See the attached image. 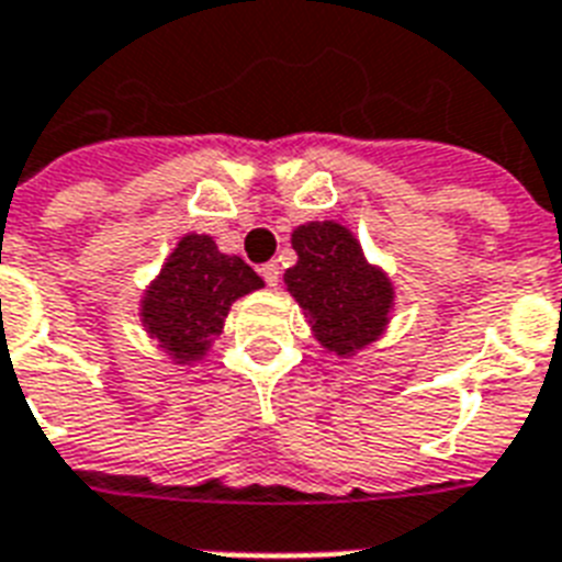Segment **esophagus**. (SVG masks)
Masks as SVG:
<instances>
[{
    "mask_svg": "<svg viewBox=\"0 0 562 562\" xmlns=\"http://www.w3.org/2000/svg\"><path fill=\"white\" fill-rule=\"evenodd\" d=\"M259 273H262V280L271 285V289H277L280 285V277H282V268L277 262H268L259 268Z\"/></svg>",
    "mask_w": 562,
    "mask_h": 562,
    "instance_id": "esophagus-1",
    "label": "esophagus"
}]
</instances>
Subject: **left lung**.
Listing matches in <instances>:
<instances>
[{
	"mask_svg": "<svg viewBox=\"0 0 562 562\" xmlns=\"http://www.w3.org/2000/svg\"><path fill=\"white\" fill-rule=\"evenodd\" d=\"M297 265L285 285L312 317L317 341L338 356L368 347L382 335L393 289L379 268L368 265L350 229L335 221H312L294 229Z\"/></svg>",
	"mask_w": 562,
	"mask_h": 562,
	"instance_id": "obj_1",
	"label": "left lung"
}]
</instances>
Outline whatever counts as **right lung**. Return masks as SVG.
I'll return each instance as SVG.
<instances>
[{
    "mask_svg": "<svg viewBox=\"0 0 562 562\" xmlns=\"http://www.w3.org/2000/svg\"><path fill=\"white\" fill-rule=\"evenodd\" d=\"M262 289L245 259L221 254L210 236H183L143 300V324L171 359H201L221 335L233 300Z\"/></svg>",
    "mask_w": 562,
    "mask_h": 562,
    "instance_id": "add662e5",
    "label": "right lung"
}]
</instances>
